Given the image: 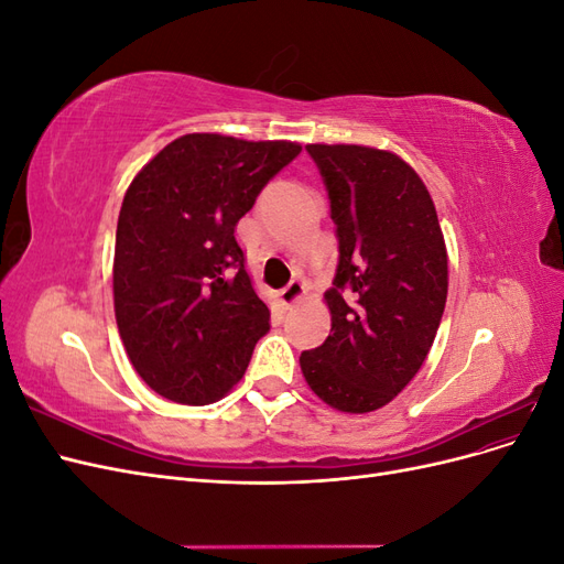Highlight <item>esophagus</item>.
Wrapping results in <instances>:
<instances>
[{
  "instance_id": "1",
  "label": "esophagus",
  "mask_w": 564,
  "mask_h": 564,
  "mask_svg": "<svg viewBox=\"0 0 564 564\" xmlns=\"http://www.w3.org/2000/svg\"><path fill=\"white\" fill-rule=\"evenodd\" d=\"M303 294H305V284L301 280H292L280 292V303L284 308H289V305H294Z\"/></svg>"
}]
</instances>
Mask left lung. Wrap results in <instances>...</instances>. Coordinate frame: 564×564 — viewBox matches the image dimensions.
Instances as JSON below:
<instances>
[{"label":"left lung","instance_id":"left-lung-1","mask_svg":"<svg viewBox=\"0 0 564 564\" xmlns=\"http://www.w3.org/2000/svg\"><path fill=\"white\" fill-rule=\"evenodd\" d=\"M305 150L327 185L340 256L324 294L332 334L299 362L324 404L367 414L402 392L431 352L449 286L445 235L429 187L395 152Z\"/></svg>","mask_w":564,"mask_h":564}]
</instances>
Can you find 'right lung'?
<instances>
[{
    "instance_id": "add662e5",
    "label": "right lung",
    "mask_w": 564,
    "mask_h": 564,
    "mask_svg": "<svg viewBox=\"0 0 564 564\" xmlns=\"http://www.w3.org/2000/svg\"><path fill=\"white\" fill-rule=\"evenodd\" d=\"M299 152L292 141L185 133L127 187L115 237V319L133 369L158 395L202 406L245 377L270 311L235 230Z\"/></svg>"
}]
</instances>
